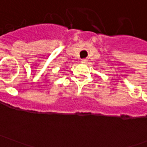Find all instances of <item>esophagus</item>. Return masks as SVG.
<instances>
[{
    "instance_id": "34e87169",
    "label": "esophagus",
    "mask_w": 147,
    "mask_h": 147,
    "mask_svg": "<svg viewBox=\"0 0 147 147\" xmlns=\"http://www.w3.org/2000/svg\"><path fill=\"white\" fill-rule=\"evenodd\" d=\"M87 61H88V59H81V62H82V63H86Z\"/></svg>"
}]
</instances>
